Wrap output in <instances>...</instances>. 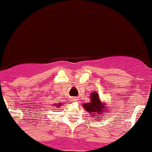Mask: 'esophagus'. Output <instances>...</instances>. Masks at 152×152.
<instances>
[{"label": "esophagus", "mask_w": 152, "mask_h": 152, "mask_svg": "<svg viewBox=\"0 0 152 152\" xmlns=\"http://www.w3.org/2000/svg\"><path fill=\"white\" fill-rule=\"evenodd\" d=\"M72 101H73V102H76V101H77V99H76V98H74V99H73V100H72Z\"/></svg>", "instance_id": "esophagus-1"}]
</instances>
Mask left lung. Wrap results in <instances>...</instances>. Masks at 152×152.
Here are the masks:
<instances>
[{
    "label": "left lung",
    "instance_id": "1",
    "mask_svg": "<svg viewBox=\"0 0 152 152\" xmlns=\"http://www.w3.org/2000/svg\"><path fill=\"white\" fill-rule=\"evenodd\" d=\"M86 110L88 111V113H91L93 114V117H96V114L99 113V118H103L104 115H102L101 113L103 112V107L104 104L101 102L99 98V95L96 92H92L91 95V102H87L83 105ZM106 114V113H105ZM100 119V118H97Z\"/></svg>",
    "mask_w": 152,
    "mask_h": 152
}]
</instances>
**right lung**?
I'll list each match as a JSON object with an SVG mask.
<instances>
[{
	"label": "right lung",
	"mask_w": 152,
	"mask_h": 152,
	"mask_svg": "<svg viewBox=\"0 0 152 152\" xmlns=\"http://www.w3.org/2000/svg\"><path fill=\"white\" fill-rule=\"evenodd\" d=\"M61 106V104H57V105L56 104V105H55V106H57V107H58V106Z\"/></svg>",
	"instance_id": "1"
}]
</instances>
